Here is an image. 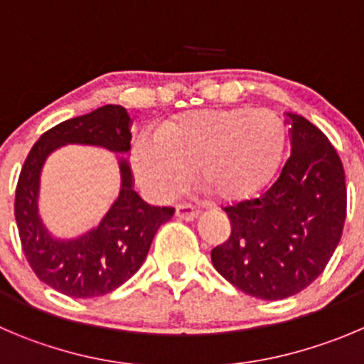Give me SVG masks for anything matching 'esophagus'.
Segmentation results:
<instances>
[{"label": "esophagus", "mask_w": 364, "mask_h": 364, "mask_svg": "<svg viewBox=\"0 0 364 364\" xmlns=\"http://www.w3.org/2000/svg\"><path fill=\"white\" fill-rule=\"evenodd\" d=\"M199 213H201V210L196 208V206L192 205H178V208H176V215L183 220L198 219Z\"/></svg>", "instance_id": "1"}]
</instances>
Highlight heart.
Segmentation results:
<instances>
[{
    "mask_svg": "<svg viewBox=\"0 0 364 364\" xmlns=\"http://www.w3.org/2000/svg\"><path fill=\"white\" fill-rule=\"evenodd\" d=\"M285 125L273 111L210 107L165 122L159 134L140 132L132 166L141 185L171 199L199 178L224 203H240L262 192L280 168Z\"/></svg>",
    "mask_w": 364,
    "mask_h": 364,
    "instance_id": "1",
    "label": "heart"
}]
</instances>
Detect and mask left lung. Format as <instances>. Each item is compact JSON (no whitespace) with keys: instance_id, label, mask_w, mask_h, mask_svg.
<instances>
[{"instance_id":"left-lung-1","label":"left lung","mask_w":364,"mask_h":364,"mask_svg":"<svg viewBox=\"0 0 364 364\" xmlns=\"http://www.w3.org/2000/svg\"><path fill=\"white\" fill-rule=\"evenodd\" d=\"M291 120V156L260 193L224 208L230 239L212 250V264L237 289L284 300L323 273L346 217L345 171L327 136L298 114Z\"/></svg>"}]
</instances>
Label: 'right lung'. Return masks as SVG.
Instances as JSON below:
<instances>
[{"instance_id": "1", "label": "right lung", "mask_w": 364, "mask_h": 364, "mask_svg": "<svg viewBox=\"0 0 364 364\" xmlns=\"http://www.w3.org/2000/svg\"><path fill=\"white\" fill-rule=\"evenodd\" d=\"M131 118L122 105H104L44 132L25 159L16 186L14 213L23 253L33 273L52 289L73 298L111 293L140 269L152 239L174 215L172 206H152L132 190L122 159L120 196L97 228L75 240L48 235L37 215V192L44 159L66 144L100 145L114 152L131 149Z\"/></svg>"}]
</instances>
